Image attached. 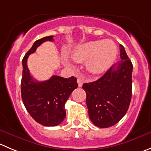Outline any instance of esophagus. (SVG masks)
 Instances as JSON below:
<instances>
[{"label":"esophagus","instance_id":"obj_1","mask_svg":"<svg viewBox=\"0 0 151 151\" xmlns=\"http://www.w3.org/2000/svg\"><path fill=\"white\" fill-rule=\"evenodd\" d=\"M77 82H78V87H82V84H83V79L81 78H78L77 79Z\"/></svg>","mask_w":151,"mask_h":151}]
</instances>
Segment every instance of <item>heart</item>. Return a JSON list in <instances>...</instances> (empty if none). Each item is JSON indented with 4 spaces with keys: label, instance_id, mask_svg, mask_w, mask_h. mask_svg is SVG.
<instances>
[{
    "label": "heart",
    "instance_id": "obj_1",
    "mask_svg": "<svg viewBox=\"0 0 151 151\" xmlns=\"http://www.w3.org/2000/svg\"><path fill=\"white\" fill-rule=\"evenodd\" d=\"M118 54L117 46L111 40L90 41L75 47L72 58L78 63L86 62V67L93 74H100L108 70L114 63ZM70 64L68 60H65Z\"/></svg>",
    "mask_w": 151,
    "mask_h": 151
}]
</instances>
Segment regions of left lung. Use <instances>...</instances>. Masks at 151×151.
Segmentation results:
<instances>
[{
    "mask_svg": "<svg viewBox=\"0 0 151 151\" xmlns=\"http://www.w3.org/2000/svg\"><path fill=\"white\" fill-rule=\"evenodd\" d=\"M120 57L119 62L103 76L82 86L87 94L89 117L101 128L119 122L127 113L131 100L133 64L122 45H120Z\"/></svg>",
    "mask_w": 151,
    "mask_h": 151,
    "instance_id": "8db88e82",
    "label": "left lung"
}]
</instances>
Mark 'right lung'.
Returning <instances> with one entry per match:
<instances>
[{"instance_id":"add662e5","label":"right lung","mask_w":151,"mask_h":151,"mask_svg":"<svg viewBox=\"0 0 151 151\" xmlns=\"http://www.w3.org/2000/svg\"><path fill=\"white\" fill-rule=\"evenodd\" d=\"M53 36L37 40L22 60L21 98L24 106L33 119L44 126H56L66 116V101L72 92L78 87L76 78H65L52 76L49 80L38 81L30 75L27 58L35 52L37 47L45 41H52Z\"/></svg>"}]
</instances>
